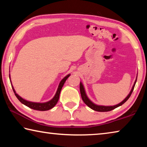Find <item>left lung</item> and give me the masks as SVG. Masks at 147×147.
<instances>
[{
    "mask_svg": "<svg viewBox=\"0 0 147 147\" xmlns=\"http://www.w3.org/2000/svg\"><path fill=\"white\" fill-rule=\"evenodd\" d=\"M137 78H138V74H137L136 79L135 82H134V85L132 86V88H131V91H130V93H129V94H128L127 96H126V97L124 98L123 101L121 102L120 103L116 104V105H114V106H102V105H97V104L93 103V102H92L90 100V99L88 98V95L86 94L85 88H84V86L83 85V84L80 82V90L82 98V100L84 102V103H85L87 106H89V108H90L92 109H93V110H94V111H100V112H105V111H109L113 110V109H114L116 108H117V107L123 105V104L124 102H125L127 101L128 99L130 98L131 94V93H132V91L134 90V87H135L136 83L137 82Z\"/></svg>",
    "mask_w": 147,
    "mask_h": 147,
    "instance_id": "1",
    "label": "left lung"
}]
</instances>
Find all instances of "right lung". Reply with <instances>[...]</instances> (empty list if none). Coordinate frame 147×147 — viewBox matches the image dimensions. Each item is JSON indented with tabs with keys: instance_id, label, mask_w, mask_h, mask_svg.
I'll use <instances>...</instances> for the list:
<instances>
[{
	"instance_id": "obj_1",
	"label": "right lung",
	"mask_w": 147,
	"mask_h": 147,
	"mask_svg": "<svg viewBox=\"0 0 147 147\" xmlns=\"http://www.w3.org/2000/svg\"><path fill=\"white\" fill-rule=\"evenodd\" d=\"M70 75H71V74H69L61 80L60 81V82H59V84L58 88V89H57V91H56L55 95L54 96V97L52 98L51 100H50L49 101L45 102H31V101H28V100H25V99L22 98L21 96H20L19 94L16 93V90L14 89L13 86H12V84H11L12 89H13V91L14 92L15 94H16V97L18 98V100L21 102L22 104H23L24 105L28 106L30 108L35 109V110L47 111V110H49V109L53 108V107L55 106L57 102H58L59 98V94H60L61 89H62V88H63V86L64 85L65 82V81L67 80V79L70 76ZM9 80H10V82L11 83L10 74H9Z\"/></svg>"
}]
</instances>
